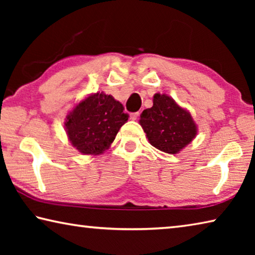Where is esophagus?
<instances>
[{
  "label": "esophagus",
  "instance_id": "obj_1",
  "mask_svg": "<svg viewBox=\"0 0 255 255\" xmlns=\"http://www.w3.org/2000/svg\"><path fill=\"white\" fill-rule=\"evenodd\" d=\"M138 117H139V112H132V114H130V118L132 120H137Z\"/></svg>",
  "mask_w": 255,
  "mask_h": 255
}]
</instances>
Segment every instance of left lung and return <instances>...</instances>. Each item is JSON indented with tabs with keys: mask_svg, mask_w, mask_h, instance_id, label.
<instances>
[{
	"mask_svg": "<svg viewBox=\"0 0 255 255\" xmlns=\"http://www.w3.org/2000/svg\"><path fill=\"white\" fill-rule=\"evenodd\" d=\"M139 124L149 143L169 154L179 153L197 133L191 115L165 94H155L153 107L141 112Z\"/></svg>",
	"mask_w": 255,
	"mask_h": 255,
	"instance_id": "1",
	"label": "left lung"
}]
</instances>
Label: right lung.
Returning <instances> with one entry per match:
<instances>
[{"label": "right lung", "instance_id": "right-lung-1", "mask_svg": "<svg viewBox=\"0 0 255 255\" xmlns=\"http://www.w3.org/2000/svg\"><path fill=\"white\" fill-rule=\"evenodd\" d=\"M128 114L119 101L103 92L80 102L66 117V131L72 145L85 155H98L109 147Z\"/></svg>", "mask_w": 255, "mask_h": 255}]
</instances>
